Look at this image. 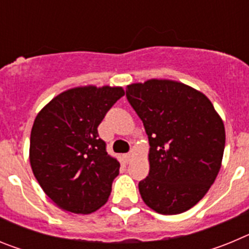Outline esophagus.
Instances as JSON below:
<instances>
[{"instance_id": "1", "label": "esophagus", "mask_w": 249, "mask_h": 249, "mask_svg": "<svg viewBox=\"0 0 249 249\" xmlns=\"http://www.w3.org/2000/svg\"><path fill=\"white\" fill-rule=\"evenodd\" d=\"M132 158H133V153H131V152H129V153H126V155H123V160H124L126 163H129L132 160Z\"/></svg>"}]
</instances>
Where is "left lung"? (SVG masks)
I'll return each mask as SVG.
<instances>
[{
	"label": "left lung",
	"mask_w": 249,
	"mask_h": 249,
	"mask_svg": "<svg viewBox=\"0 0 249 249\" xmlns=\"http://www.w3.org/2000/svg\"><path fill=\"white\" fill-rule=\"evenodd\" d=\"M126 96L149 142V173L138 183L141 197L160 214L186 212L203 198L221 169V116L206 94L178 81L132 83Z\"/></svg>",
	"instance_id": "8db88e82"
}]
</instances>
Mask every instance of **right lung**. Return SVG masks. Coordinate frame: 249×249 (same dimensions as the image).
Masks as SVG:
<instances>
[{
    "instance_id": "add662e5",
    "label": "right lung",
    "mask_w": 249,
    "mask_h": 249,
    "mask_svg": "<svg viewBox=\"0 0 249 249\" xmlns=\"http://www.w3.org/2000/svg\"><path fill=\"white\" fill-rule=\"evenodd\" d=\"M123 94L122 87L80 86L57 94L35 118L31 168L61 210L89 214L108 201L120 163L106 152L97 127Z\"/></svg>"
}]
</instances>
